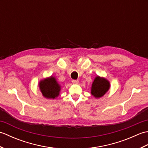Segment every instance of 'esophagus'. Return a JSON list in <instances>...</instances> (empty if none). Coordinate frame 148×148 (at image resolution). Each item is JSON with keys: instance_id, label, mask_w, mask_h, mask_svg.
I'll list each match as a JSON object with an SVG mask.
<instances>
[{"instance_id": "1", "label": "esophagus", "mask_w": 148, "mask_h": 148, "mask_svg": "<svg viewBox=\"0 0 148 148\" xmlns=\"http://www.w3.org/2000/svg\"><path fill=\"white\" fill-rule=\"evenodd\" d=\"M72 83H74V84H78V83H79V81H78V80H72Z\"/></svg>"}]
</instances>
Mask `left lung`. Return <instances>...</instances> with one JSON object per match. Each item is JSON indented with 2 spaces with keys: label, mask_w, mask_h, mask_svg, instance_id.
<instances>
[{
  "label": "left lung",
  "mask_w": 148,
  "mask_h": 148,
  "mask_svg": "<svg viewBox=\"0 0 148 148\" xmlns=\"http://www.w3.org/2000/svg\"><path fill=\"white\" fill-rule=\"evenodd\" d=\"M110 87V83L105 78L97 76L93 82L91 93L95 98H100L105 95Z\"/></svg>",
  "instance_id": "1"
}]
</instances>
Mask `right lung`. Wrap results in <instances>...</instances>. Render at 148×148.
I'll use <instances>...</instances> for the list:
<instances>
[{"label": "right lung", "mask_w": 148, "mask_h": 148, "mask_svg": "<svg viewBox=\"0 0 148 148\" xmlns=\"http://www.w3.org/2000/svg\"><path fill=\"white\" fill-rule=\"evenodd\" d=\"M39 88L42 95L47 99H53L59 95L60 86L53 76L40 81Z\"/></svg>", "instance_id": "obj_1"}]
</instances>
